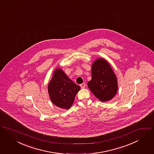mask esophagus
<instances>
[{"label":"esophagus","mask_w":154,"mask_h":154,"mask_svg":"<svg viewBox=\"0 0 154 154\" xmlns=\"http://www.w3.org/2000/svg\"><path fill=\"white\" fill-rule=\"evenodd\" d=\"M85 85H86V84H85V83H82V84L80 85V87H81L82 88H85Z\"/></svg>","instance_id":"1"}]
</instances>
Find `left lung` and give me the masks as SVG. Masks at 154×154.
I'll list each match as a JSON object with an SVG mask.
<instances>
[{"instance_id": "left-lung-1", "label": "left lung", "mask_w": 154, "mask_h": 154, "mask_svg": "<svg viewBox=\"0 0 154 154\" xmlns=\"http://www.w3.org/2000/svg\"><path fill=\"white\" fill-rule=\"evenodd\" d=\"M91 80L88 87L94 95L100 101L111 100L116 94L118 82L109 64L104 59L96 60L91 67Z\"/></svg>"}]
</instances>
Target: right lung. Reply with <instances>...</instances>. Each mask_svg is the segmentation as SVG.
<instances>
[{
  "mask_svg": "<svg viewBox=\"0 0 154 154\" xmlns=\"http://www.w3.org/2000/svg\"><path fill=\"white\" fill-rule=\"evenodd\" d=\"M52 102L55 106L68 109L74 102L75 95L80 89L61 69H57L48 86Z\"/></svg>",
  "mask_w": 154,
  "mask_h": 154,
  "instance_id": "1",
  "label": "right lung"
}]
</instances>
